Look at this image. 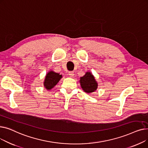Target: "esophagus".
Listing matches in <instances>:
<instances>
[{
    "label": "esophagus",
    "mask_w": 148,
    "mask_h": 148,
    "mask_svg": "<svg viewBox=\"0 0 148 148\" xmlns=\"http://www.w3.org/2000/svg\"><path fill=\"white\" fill-rule=\"evenodd\" d=\"M68 74H69V75L70 77H74V72H73V71H69Z\"/></svg>",
    "instance_id": "1"
}]
</instances>
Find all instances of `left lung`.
Masks as SVG:
<instances>
[{
    "label": "left lung",
    "instance_id": "1",
    "mask_svg": "<svg viewBox=\"0 0 148 148\" xmlns=\"http://www.w3.org/2000/svg\"><path fill=\"white\" fill-rule=\"evenodd\" d=\"M80 85L83 90L86 93H91L97 90L98 84L94 77L90 73H86L80 78Z\"/></svg>",
    "mask_w": 148,
    "mask_h": 148
}]
</instances>
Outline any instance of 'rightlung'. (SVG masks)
<instances>
[{"mask_svg":"<svg viewBox=\"0 0 148 148\" xmlns=\"http://www.w3.org/2000/svg\"><path fill=\"white\" fill-rule=\"evenodd\" d=\"M62 78V75L53 71H50L45 76L44 82V87L47 89H51L59 82Z\"/></svg>","mask_w":148,"mask_h":148,"instance_id":"1","label":"right lung"}]
</instances>
